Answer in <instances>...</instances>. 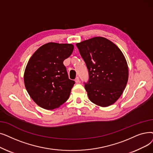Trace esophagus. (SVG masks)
<instances>
[{
    "instance_id": "1",
    "label": "esophagus",
    "mask_w": 153,
    "mask_h": 153,
    "mask_svg": "<svg viewBox=\"0 0 153 153\" xmlns=\"http://www.w3.org/2000/svg\"><path fill=\"white\" fill-rule=\"evenodd\" d=\"M75 82L76 83H79L80 82V80H79V78L78 77H77L76 79H75Z\"/></svg>"
}]
</instances>
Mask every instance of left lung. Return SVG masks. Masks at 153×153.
Instances as JSON below:
<instances>
[{"label": "left lung", "mask_w": 153, "mask_h": 153, "mask_svg": "<svg viewBox=\"0 0 153 153\" xmlns=\"http://www.w3.org/2000/svg\"><path fill=\"white\" fill-rule=\"evenodd\" d=\"M87 66L89 80L84 82L90 101L101 107L120 97L128 80V67L121 51L109 40L96 37L76 44Z\"/></svg>", "instance_id": "1"}]
</instances>
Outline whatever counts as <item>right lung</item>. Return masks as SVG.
Listing matches in <instances>:
<instances>
[{
  "instance_id": "1",
  "label": "right lung",
  "mask_w": 153,
  "mask_h": 153,
  "mask_svg": "<svg viewBox=\"0 0 153 153\" xmlns=\"http://www.w3.org/2000/svg\"><path fill=\"white\" fill-rule=\"evenodd\" d=\"M74 50L71 44L49 42L32 56L24 72V84L30 97L45 109L59 108L69 97L74 81L69 79L63 64Z\"/></svg>"
}]
</instances>
